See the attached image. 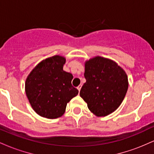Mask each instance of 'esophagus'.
Returning <instances> with one entry per match:
<instances>
[{
  "instance_id": "esophagus-1",
  "label": "esophagus",
  "mask_w": 154,
  "mask_h": 154,
  "mask_svg": "<svg viewBox=\"0 0 154 154\" xmlns=\"http://www.w3.org/2000/svg\"><path fill=\"white\" fill-rule=\"evenodd\" d=\"M81 88H82V85H79L78 86V87L77 88V90H78V91H79V92L80 91V90H81Z\"/></svg>"
}]
</instances>
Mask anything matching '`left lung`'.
<instances>
[{
	"mask_svg": "<svg viewBox=\"0 0 154 154\" xmlns=\"http://www.w3.org/2000/svg\"><path fill=\"white\" fill-rule=\"evenodd\" d=\"M86 82L81 88V98L97 116L114 112L123 101L128 89L127 74L112 60L95 56L85 63Z\"/></svg>",
	"mask_w": 154,
	"mask_h": 154,
	"instance_id": "8db88e82",
	"label": "left lung"
}]
</instances>
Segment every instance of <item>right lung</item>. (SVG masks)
I'll return each instance as SVG.
<instances>
[{"label":"right lung","mask_w":154,"mask_h":154,"mask_svg":"<svg viewBox=\"0 0 154 154\" xmlns=\"http://www.w3.org/2000/svg\"><path fill=\"white\" fill-rule=\"evenodd\" d=\"M66 59L54 56L43 60L26 77L25 92L38 115L56 119L64 114L67 103L78 94L72 85L73 76L63 70Z\"/></svg>","instance_id":"obj_1"}]
</instances>
